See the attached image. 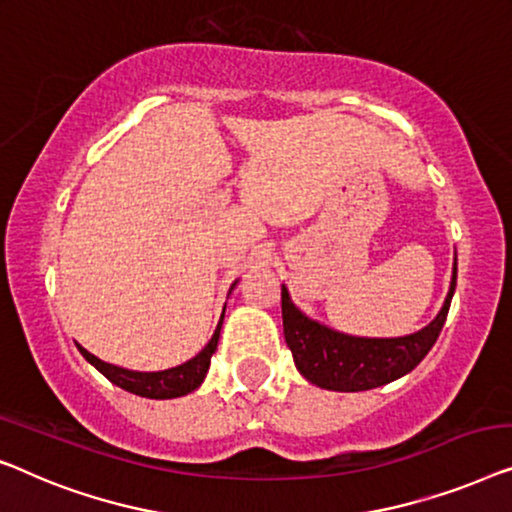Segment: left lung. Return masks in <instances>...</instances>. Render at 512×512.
<instances>
[{
    "label": "left lung",
    "mask_w": 512,
    "mask_h": 512,
    "mask_svg": "<svg viewBox=\"0 0 512 512\" xmlns=\"http://www.w3.org/2000/svg\"><path fill=\"white\" fill-rule=\"evenodd\" d=\"M457 285V266L448 299L429 327L401 338H357L338 334L308 320L290 301L283 287L280 306H283V331L287 348L292 350L294 364L301 376L313 385L334 392H362L387 385L406 376L422 362L424 355L436 343L438 334L448 318L452 294Z\"/></svg>",
    "instance_id": "obj_1"
}]
</instances>
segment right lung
<instances>
[{
	"label": "right lung",
	"mask_w": 512,
	"mask_h": 512,
	"mask_svg": "<svg viewBox=\"0 0 512 512\" xmlns=\"http://www.w3.org/2000/svg\"><path fill=\"white\" fill-rule=\"evenodd\" d=\"M222 318H225V313H222ZM222 318H220V325H222ZM220 325H218V329H215V334L211 341H208L206 348L201 350L197 357H192L190 362L176 366V369L157 371V373L120 369V366L102 362V359L95 357L85 348H81V345H78V350H81V355L88 359V362L95 366L97 371H102L113 385L122 387V390L139 394V397H146V399H174V397H183V394L197 390V387L201 385V380L206 378L208 366H211V357H213L215 348H218Z\"/></svg>",
	"instance_id": "1"
}]
</instances>
